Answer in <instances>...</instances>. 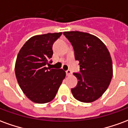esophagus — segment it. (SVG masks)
Wrapping results in <instances>:
<instances>
[{"mask_svg": "<svg viewBox=\"0 0 128 128\" xmlns=\"http://www.w3.org/2000/svg\"><path fill=\"white\" fill-rule=\"evenodd\" d=\"M66 73L67 76H70V75L72 74V72H71V70H68L66 71Z\"/></svg>", "mask_w": 128, "mask_h": 128, "instance_id": "esophagus-1", "label": "esophagus"}]
</instances>
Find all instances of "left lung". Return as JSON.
Instances as JSON below:
<instances>
[{
	"label": "left lung",
	"instance_id": "8db88e82",
	"mask_svg": "<svg viewBox=\"0 0 128 128\" xmlns=\"http://www.w3.org/2000/svg\"><path fill=\"white\" fill-rule=\"evenodd\" d=\"M73 46L80 73H73L78 85L71 89L80 102L90 103L102 96L110 85L113 69L110 53L104 43L95 36L81 32L63 33Z\"/></svg>",
	"mask_w": 128,
	"mask_h": 128
}]
</instances>
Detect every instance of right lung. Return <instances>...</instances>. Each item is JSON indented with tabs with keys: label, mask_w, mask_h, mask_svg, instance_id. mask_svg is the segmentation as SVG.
<instances>
[{
	"label": "right lung",
	"mask_w": 128,
	"mask_h": 128,
	"mask_svg": "<svg viewBox=\"0 0 128 128\" xmlns=\"http://www.w3.org/2000/svg\"><path fill=\"white\" fill-rule=\"evenodd\" d=\"M62 34L34 36L25 42L18 54L15 64L16 79L24 94L34 103L52 101L66 77L63 69L46 66L53 56V43Z\"/></svg>",
	"instance_id": "add662e5"
}]
</instances>
